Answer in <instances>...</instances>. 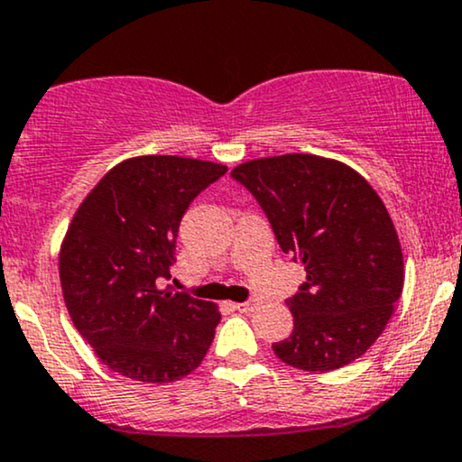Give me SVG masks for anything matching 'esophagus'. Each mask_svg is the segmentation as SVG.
<instances>
[{
    "instance_id": "34e87169",
    "label": "esophagus",
    "mask_w": 462,
    "mask_h": 462,
    "mask_svg": "<svg viewBox=\"0 0 462 462\" xmlns=\"http://www.w3.org/2000/svg\"><path fill=\"white\" fill-rule=\"evenodd\" d=\"M255 305H258V301H255V299H252V301H245V303H232V308H235L236 312L247 314V312H252V310H255Z\"/></svg>"
}]
</instances>
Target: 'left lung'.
Here are the masks:
<instances>
[{"instance_id": "left-lung-1", "label": "left lung", "mask_w": 462, "mask_h": 462, "mask_svg": "<svg viewBox=\"0 0 462 462\" xmlns=\"http://www.w3.org/2000/svg\"><path fill=\"white\" fill-rule=\"evenodd\" d=\"M264 210L282 252L305 266L286 299L294 329L273 351L305 372L361 357L402 294V249L383 199L353 168L316 154L254 159L232 170Z\"/></svg>"}]
</instances>
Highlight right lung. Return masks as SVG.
Listing matches in <instances>:
<instances>
[{"instance_id":"1","label":"right lung","mask_w":462,"mask_h":462,"mask_svg":"<svg viewBox=\"0 0 462 462\" xmlns=\"http://www.w3.org/2000/svg\"><path fill=\"white\" fill-rule=\"evenodd\" d=\"M227 171L210 161L148 154L109 170L72 217L60 282L77 331L109 370L171 383L202 364L221 314L161 288L189 204Z\"/></svg>"}]
</instances>
